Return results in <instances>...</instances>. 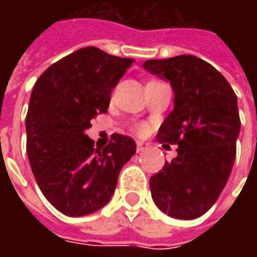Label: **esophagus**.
I'll return each mask as SVG.
<instances>
[{
  "label": "esophagus",
  "instance_id": "esophagus-1",
  "mask_svg": "<svg viewBox=\"0 0 257 257\" xmlns=\"http://www.w3.org/2000/svg\"><path fill=\"white\" fill-rule=\"evenodd\" d=\"M147 149V144H144L143 142H137V153H142Z\"/></svg>",
  "mask_w": 257,
  "mask_h": 257
}]
</instances>
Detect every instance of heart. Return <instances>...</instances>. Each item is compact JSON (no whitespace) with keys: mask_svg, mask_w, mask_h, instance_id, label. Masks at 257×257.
<instances>
[{"mask_svg":"<svg viewBox=\"0 0 257 257\" xmlns=\"http://www.w3.org/2000/svg\"><path fill=\"white\" fill-rule=\"evenodd\" d=\"M144 130H146V127H144V125H140V127H139V132H140V133H143Z\"/></svg>","mask_w":257,"mask_h":257,"instance_id":"b5f03b06","label":"heart"}]
</instances>
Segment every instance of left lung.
<instances>
[{
  "label": "left lung",
  "mask_w": 257,
  "mask_h": 257,
  "mask_svg": "<svg viewBox=\"0 0 257 257\" xmlns=\"http://www.w3.org/2000/svg\"><path fill=\"white\" fill-rule=\"evenodd\" d=\"M143 67L170 81L174 108L160 125L157 142L177 144V156L150 177L156 206L192 220L207 212L224 189L240 132L237 97L213 65L194 55L147 60Z\"/></svg>",
  "instance_id": "8db88e82"
}]
</instances>
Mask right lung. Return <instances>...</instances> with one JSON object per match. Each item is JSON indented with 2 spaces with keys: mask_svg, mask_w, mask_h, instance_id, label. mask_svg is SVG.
I'll return each instance as SVG.
<instances>
[{
  "mask_svg": "<svg viewBox=\"0 0 257 257\" xmlns=\"http://www.w3.org/2000/svg\"><path fill=\"white\" fill-rule=\"evenodd\" d=\"M133 58L84 47L50 65L34 84L25 118L27 154L45 199L78 217L110 202L123 166L136 153L132 137L114 133L105 147L85 134L107 111L111 90Z\"/></svg>",
  "mask_w": 257,
  "mask_h": 257,
  "instance_id": "obj_1",
  "label": "right lung"
}]
</instances>
